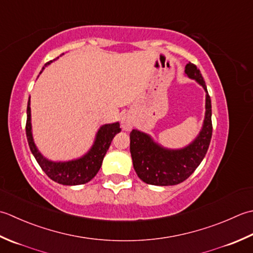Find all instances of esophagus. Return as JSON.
<instances>
[{
    "label": "esophagus",
    "mask_w": 253,
    "mask_h": 253,
    "mask_svg": "<svg viewBox=\"0 0 253 253\" xmlns=\"http://www.w3.org/2000/svg\"><path fill=\"white\" fill-rule=\"evenodd\" d=\"M121 126L123 130L128 131L132 127V120L127 116H123L121 119Z\"/></svg>",
    "instance_id": "esophagus-1"
}]
</instances>
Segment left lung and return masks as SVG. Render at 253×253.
<instances>
[{
	"mask_svg": "<svg viewBox=\"0 0 253 253\" xmlns=\"http://www.w3.org/2000/svg\"><path fill=\"white\" fill-rule=\"evenodd\" d=\"M184 73L203 87L205 117L202 128L194 140L179 149L163 147L147 133L132 130L130 152L133 167L142 181L153 185H174L183 182L194 172L208 152L212 138V104L200 70L191 62L185 65Z\"/></svg>",
	"mask_w": 253,
	"mask_h": 253,
	"instance_id": "8db88e82",
	"label": "left lung"
}]
</instances>
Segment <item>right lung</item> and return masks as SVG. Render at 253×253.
<instances>
[{"label": "right lung", "mask_w": 253, "mask_h": 253, "mask_svg": "<svg viewBox=\"0 0 253 253\" xmlns=\"http://www.w3.org/2000/svg\"><path fill=\"white\" fill-rule=\"evenodd\" d=\"M56 59H54L53 61H55ZM53 61H50L48 63H45L44 68L50 63H52ZM44 68H42V70ZM120 131L121 128L119 122L108 123V125L101 126L96 134L94 144H92V146L85 155L68 162L49 161L48 158H45L42 154L39 152V149L36 146V144L34 142L32 131V113H30V97L28 99L26 135H27L29 148L30 151H32L33 155L35 156L36 161H37L39 166L45 172V174H47L50 179H52L53 181L60 184L79 185L90 181V180L96 176L97 172L99 171L102 161H104V157L106 155L108 148L110 146L112 138Z\"/></svg>", "instance_id": "right-lung-1"}]
</instances>
